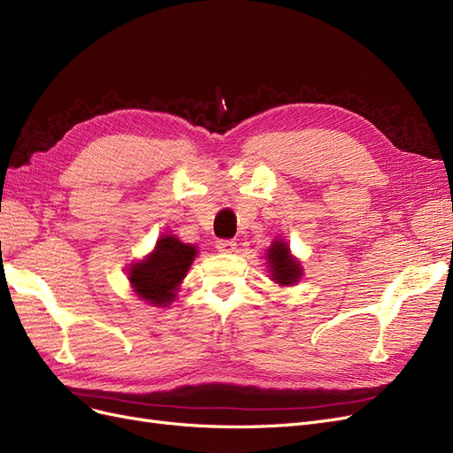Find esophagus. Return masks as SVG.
Returning <instances> with one entry per match:
<instances>
[{
    "label": "esophagus",
    "instance_id": "34e87169",
    "mask_svg": "<svg viewBox=\"0 0 453 453\" xmlns=\"http://www.w3.org/2000/svg\"><path fill=\"white\" fill-rule=\"evenodd\" d=\"M216 248H218V252L231 254V252H235L237 242L233 241V239H218V241H216Z\"/></svg>",
    "mask_w": 453,
    "mask_h": 453
}]
</instances>
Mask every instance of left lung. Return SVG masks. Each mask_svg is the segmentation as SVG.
I'll return each mask as SVG.
<instances>
[{"label": "left lung", "mask_w": 453, "mask_h": 453, "mask_svg": "<svg viewBox=\"0 0 453 453\" xmlns=\"http://www.w3.org/2000/svg\"><path fill=\"white\" fill-rule=\"evenodd\" d=\"M269 265L273 273V280L282 286H291L299 280L301 267L299 261H296L289 254V248L282 241H274L269 248Z\"/></svg>", "instance_id": "left-lung-1"}]
</instances>
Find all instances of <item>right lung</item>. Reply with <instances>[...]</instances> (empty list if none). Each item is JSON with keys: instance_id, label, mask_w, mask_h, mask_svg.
I'll list each match as a JSON object with an SVG mask.
<instances>
[{"instance_id": "1", "label": "right lung", "mask_w": 453, "mask_h": 453, "mask_svg": "<svg viewBox=\"0 0 453 453\" xmlns=\"http://www.w3.org/2000/svg\"><path fill=\"white\" fill-rule=\"evenodd\" d=\"M196 254V246L164 235L147 259L129 269V280L137 296L152 304H167L174 297V289L184 279Z\"/></svg>"}]
</instances>
